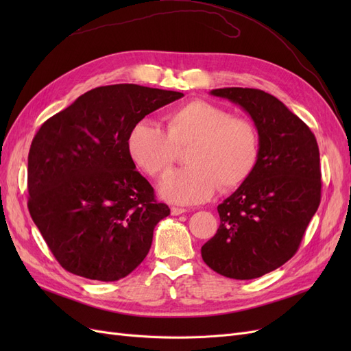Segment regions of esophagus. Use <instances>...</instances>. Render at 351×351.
Returning <instances> with one entry per match:
<instances>
[{"instance_id": "esophagus-1", "label": "esophagus", "mask_w": 351, "mask_h": 351, "mask_svg": "<svg viewBox=\"0 0 351 351\" xmlns=\"http://www.w3.org/2000/svg\"><path fill=\"white\" fill-rule=\"evenodd\" d=\"M184 212H186L184 208H176V206L171 208V214L173 215H182V214H184Z\"/></svg>"}]
</instances>
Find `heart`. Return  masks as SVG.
<instances>
[{"label": "heart", "instance_id": "b5f03b06", "mask_svg": "<svg viewBox=\"0 0 351 351\" xmlns=\"http://www.w3.org/2000/svg\"><path fill=\"white\" fill-rule=\"evenodd\" d=\"M165 130L155 123H139L127 137L133 164L152 178H164L178 149L189 151L190 165L167 177L161 196L173 204L192 205L221 190L230 192L253 174L261 141L254 124L206 101H190L165 115Z\"/></svg>", "mask_w": 351, "mask_h": 351}]
</instances>
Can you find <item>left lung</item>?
<instances>
[{"label": "left lung", "mask_w": 351, "mask_h": 351, "mask_svg": "<svg viewBox=\"0 0 351 351\" xmlns=\"http://www.w3.org/2000/svg\"><path fill=\"white\" fill-rule=\"evenodd\" d=\"M209 93L250 115L261 154L253 174L218 205L219 228L202 246V259L227 278H259L294 256L321 204L319 147L309 127L267 92Z\"/></svg>", "instance_id": "left-lung-1"}]
</instances>
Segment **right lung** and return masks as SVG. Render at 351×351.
Masks as SVG:
<instances>
[{"label":"right lung","instance_id":"1","mask_svg":"<svg viewBox=\"0 0 351 351\" xmlns=\"http://www.w3.org/2000/svg\"><path fill=\"white\" fill-rule=\"evenodd\" d=\"M182 97L132 83L101 86L40 125L27 158L29 212L66 271L117 281L146 258L169 208L136 171L127 137Z\"/></svg>","mask_w":351,"mask_h":351}]
</instances>
